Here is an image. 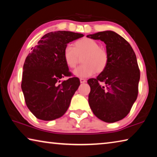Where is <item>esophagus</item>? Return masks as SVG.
I'll return each mask as SVG.
<instances>
[{
  "label": "esophagus",
  "mask_w": 157,
  "mask_h": 157,
  "mask_svg": "<svg viewBox=\"0 0 157 157\" xmlns=\"http://www.w3.org/2000/svg\"><path fill=\"white\" fill-rule=\"evenodd\" d=\"M79 81H80V83H84V82H86V79L84 78H80Z\"/></svg>",
  "instance_id": "1"
}]
</instances>
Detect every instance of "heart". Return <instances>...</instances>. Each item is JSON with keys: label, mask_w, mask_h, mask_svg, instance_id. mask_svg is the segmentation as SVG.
Masks as SVG:
<instances>
[{"label": "heart", "mask_w": 157, "mask_h": 157, "mask_svg": "<svg viewBox=\"0 0 157 157\" xmlns=\"http://www.w3.org/2000/svg\"><path fill=\"white\" fill-rule=\"evenodd\" d=\"M84 55L82 63L73 71V75L78 78H88L96 72H103L108 64V54L99 44L90 38L81 39L75 43V48L67 45L63 50V59L69 68H73L78 64L79 57Z\"/></svg>", "instance_id": "heart-1"}]
</instances>
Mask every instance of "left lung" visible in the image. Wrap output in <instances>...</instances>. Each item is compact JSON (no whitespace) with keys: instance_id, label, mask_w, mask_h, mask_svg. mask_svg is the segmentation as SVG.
I'll use <instances>...</instances> for the list:
<instances>
[{"instance_id":"1","label":"left lung","mask_w":157,"mask_h":157,"mask_svg":"<svg viewBox=\"0 0 157 157\" xmlns=\"http://www.w3.org/2000/svg\"><path fill=\"white\" fill-rule=\"evenodd\" d=\"M86 36L104 42L109 57L105 70L87 82L91 87L89 104L101 121L115 123L129 113L137 98L140 71L136 55L128 42L113 31Z\"/></svg>"}]
</instances>
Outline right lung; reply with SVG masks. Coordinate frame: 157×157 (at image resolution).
<instances>
[{"label": "right lung", "instance_id": "right-lung-1", "mask_svg": "<svg viewBox=\"0 0 157 157\" xmlns=\"http://www.w3.org/2000/svg\"><path fill=\"white\" fill-rule=\"evenodd\" d=\"M82 36L70 31L47 33L26 57L21 89L26 105L37 118L55 120L67 111L80 82L73 77L60 83L62 78L71 75L63 50L69 42Z\"/></svg>", "mask_w": 157, "mask_h": 157}]
</instances>
